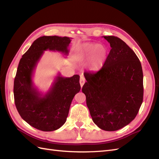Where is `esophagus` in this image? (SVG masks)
<instances>
[{
    "label": "esophagus",
    "mask_w": 159,
    "mask_h": 159,
    "mask_svg": "<svg viewBox=\"0 0 159 159\" xmlns=\"http://www.w3.org/2000/svg\"><path fill=\"white\" fill-rule=\"evenodd\" d=\"M85 79L84 78V76L81 75L80 76V85H81V88L83 87V85L85 84Z\"/></svg>",
    "instance_id": "esophagus-1"
}]
</instances>
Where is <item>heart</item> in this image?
I'll list each match as a JSON object with an SVG mask.
<instances>
[{
    "label": "heart",
    "mask_w": 159,
    "mask_h": 159,
    "mask_svg": "<svg viewBox=\"0 0 159 159\" xmlns=\"http://www.w3.org/2000/svg\"><path fill=\"white\" fill-rule=\"evenodd\" d=\"M77 52L81 60H91L90 69L93 71H99L102 69L107 56V49L99 44H81L78 48Z\"/></svg>",
    "instance_id": "b5f03b06"
}]
</instances>
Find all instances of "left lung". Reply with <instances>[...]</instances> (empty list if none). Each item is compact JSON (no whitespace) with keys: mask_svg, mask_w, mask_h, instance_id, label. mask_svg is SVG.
Masks as SVG:
<instances>
[{"mask_svg":"<svg viewBox=\"0 0 159 159\" xmlns=\"http://www.w3.org/2000/svg\"><path fill=\"white\" fill-rule=\"evenodd\" d=\"M103 38L111 49L102 69L84 72L82 92L94 123L114 131L137 116L143 99V74L138 57L125 42L113 36Z\"/></svg>","mask_w":159,"mask_h":159,"instance_id":"1","label":"left lung"}]
</instances>
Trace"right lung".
<instances>
[{"label":"right lung","mask_w":159,"mask_h":159,"mask_svg":"<svg viewBox=\"0 0 159 159\" xmlns=\"http://www.w3.org/2000/svg\"><path fill=\"white\" fill-rule=\"evenodd\" d=\"M69 37L38 38L22 57L14 81L16 107L26 122L42 131H53L66 123L71 103L80 91V75L64 78L58 74L51 88L43 95L34 87L32 76L38 62L47 50L68 54Z\"/></svg>","instance_id":"right-lung-1"}]
</instances>
